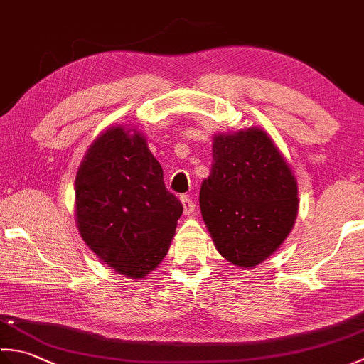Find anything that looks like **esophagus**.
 I'll use <instances>...</instances> for the list:
<instances>
[{
  "instance_id": "34e87169",
  "label": "esophagus",
  "mask_w": 364,
  "mask_h": 364,
  "mask_svg": "<svg viewBox=\"0 0 364 364\" xmlns=\"http://www.w3.org/2000/svg\"><path fill=\"white\" fill-rule=\"evenodd\" d=\"M181 205H183V213L186 214V215H191L192 213L196 211V203H194V200L189 198V197H186V196H183V197H181Z\"/></svg>"
}]
</instances>
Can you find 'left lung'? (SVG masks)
Wrapping results in <instances>:
<instances>
[{"instance_id":"8db88e82","label":"left lung","mask_w":364,"mask_h":364,"mask_svg":"<svg viewBox=\"0 0 364 364\" xmlns=\"http://www.w3.org/2000/svg\"><path fill=\"white\" fill-rule=\"evenodd\" d=\"M297 180L264 129L213 137V167L200 189V210L215 249L252 269L288 237L297 218Z\"/></svg>"}]
</instances>
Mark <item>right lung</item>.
<instances>
[{
  "mask_svg": "<svg viewBox=\"0 0 364 364\" xmlns=\"http://www.w3.org/2000/svg\"><path fill=\"white\" fill-rule=\"evenodd\" d=\"M181 214L136 128L114 125L90 144L75 178V219L82 241L115 272L141 280L156 269Z\"/></svg>",
  "mask_w": 364,
  "mask_h": 364,
  "instance_id": "1",
  "label": "right lung"
}]
</instances>
